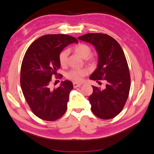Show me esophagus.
<instances>
[{
	"label": "esophagus",
	"mask_w": 154,
	"mask_h": 154,
	"mask_svg": "<svg viewBox=\"0 0 154 154\" xmlns=\"http://www.w3.org/2000/svg\"><path fill=\"white\" fill-rule=\"evenodd\" d=\"M82 85V83H77V82H74L73 83V86L74 88H77V87H80Z\"/></svg>",
	"instance_id": "1"
}]
</instances>
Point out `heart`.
<instances>
[{"mask_svg":"<svg viewBox=\"0 0 154 154\" xmlns=\"http://www.w3.org/2000/svg\"><path fill=\"white\" fill-rule=\"evenodd\" d=\"M73 50L80 57L86 59L91 55L92 50L89 46H88L85 44L80 43L79 45H77L74 46ZM68 51L64 50L62 51L59 55V62L60 65L62 67L66 66L68 63ZM91 62V61H90ZM89 73V70L86 68H82V69H72L70 70L67 73L66 77L68 79L72 80L75 82H80L82 81L83 78Z\"/></svg>","mask_w":154,"mask_h":154,"instance_id":"b5f03b06","label":"heart"}]
</instances>
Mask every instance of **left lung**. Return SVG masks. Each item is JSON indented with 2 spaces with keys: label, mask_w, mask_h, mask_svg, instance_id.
Wrapping results in <instances>:
<instances>
[{
  "label": "left lung",
  "mask_w": 154,
  "mask_h": 154,
  "mask_svg": "<svg viewBox=\"0 0 154 154\" xmlns=\"http://www.w3.org/2000/svg\"><path fill=\"white\" fill-rule=\"evenodd\" d=\"M93 45L98 53V65L90 79L100 84L106 82V88L92 86L89 97L91 110L102 119H110L120 113L130 92L131 80L129 67L121 46L107 34L87 33L78 38Z\"/></svg>",
  "instance_id": "1"
}]
</instances>
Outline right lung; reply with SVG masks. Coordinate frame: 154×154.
Here are the masks:
<instances>
[{
	"label": "right lung",
	"instance_id": "add662e5",
	"mask_svg": "<svg viewBox=\"0 0 154 154\" xmlns=\"http://www.w3.org/2000/svg\"><path fill=\"white\" fill-rule=\"evenodd\" d=\"M76 38L64 34H51L38 38L26 50L21 65L20 86L24 98L33 113L42 120L53 121L67 109L71 82L66 80L51 89L53 75L60 68L59 55ZM62 75L57 78H62Z\"/></svg>",
	"mask_w": 154,
	"mask_h": 154
}]
</instances>
